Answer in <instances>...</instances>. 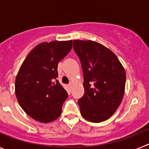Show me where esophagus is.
Listing matches in <instances>:
<instances>
[{"label": "esophagus", "instance_id": "1", "mask_svg": "<svg viewBox=\"0 0 149 149\" xmlns=\"http://www.w3.org/2000/svg\"><path fill=\"white\" fill-rule=\"evenodd\" d=\"M72 84H68V88H70V89H71V87H72Z\"/></svg>", "mask_w": 149, "mask_h": 149}]
</instances>
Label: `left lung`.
Here are the masks:
<instances>
[{"mask_svg":"<svg viewBox=\"0 0 149 149\" xmlns=\"http://www.w3.org/2000/svg\"><path fill=\"white\" fill-rule=\"evenodd\" d=\"M84 73V95L78 100L82 116L92 122L108 119L122 102L126 74L110 49L93 41L73 40Z\"/></svg>","mask_w":149,"mask_h":149,"instance_id":"8db88e82","label":"left lung"}]
</instances>
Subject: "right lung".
Wrapping results in <instances>:
<instances>
[{"mask_svg": "<svg viewBox=\"0 0 149 149\" xmlns=\"http://www.w3.org/2000/svg\"><path fill=\"white\" fill-rule=\"evenodd\" d=\"M72 41L36 45L27 55L15 79V95L24 111L38 122L57 119L68 93L58 80L57 64L72 49Z\"/></svg>", "mask_w": 149, "mask_h": 149, "instance_id": "1", "label": "right lung"}]
</instances>
